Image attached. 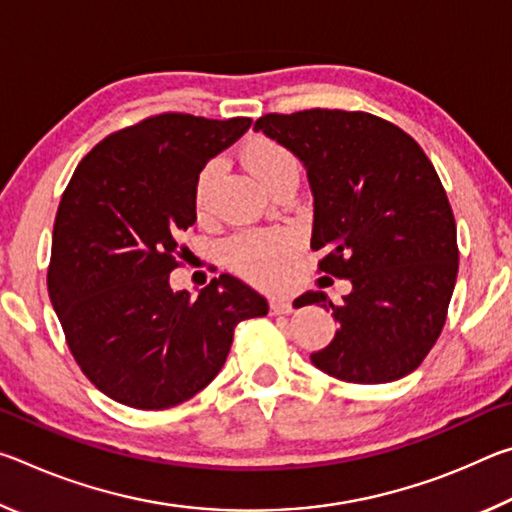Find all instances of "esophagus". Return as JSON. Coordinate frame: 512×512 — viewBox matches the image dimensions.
<instances>
[{"label":"esophagus","instance_id":"esophagus-1","mask_svg":"<svg viewBox=\"0 0 512 512\" xmlns=\"http://www.w3.org/2000/svg\"><path fill=\"white\" fill-rule=\"evenodd\" d=\"M268 305H271L273 314H291V311H293L291 300L289 298H282V296L271 298V302H268Z\"/></svg>","mask_w":512,"mask_h":512}]
</instances>
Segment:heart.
Wrapping results in <instances>:
<instances>
[{
    "label": "heart",
    "mask_w": 512,
    "mask_h": 512,
    "mask_svg": "<svg viewBox=\"0 0 512 512\" xmlns=\"http://www.w3.org/2000/svg\"><path fill=\"white\" fill-rule=\"evenodd\" d=\"M244 158L268 189H273L287 178H298L300 173L296 155L284 144L268 140V137H257L250 142L244 149ZM219 173L221 162L216 160L203 164V169L198 171L194 183V205L198 214L210 212ZM293 248H296V239L287 230H246L230 239L228 259L230 266L248 280L257 284H275L280 280L282 268L291 257Z\"/></svg>",
    "instance_id": "1"
}]
</instances>
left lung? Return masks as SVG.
Segmentation results:
<instances>
[{"mask_svg": "<svg viewBox=\"0 0 512 512\" xmlns=\"http://www.w3.org/2000/svg\"><path fill=\"white\" fill-rule=\"evenodd\" d=\"M255 128L305 164L318 271L352 282L341 305L323 291L296 300L332 309L339 323L311 363L348 384L409 375L443 332L458 275L454 212L427 153L361 110L271 112Z\"/></svg>", "mask_w": 512, "mask_h": 512, "instance_id": "8db88e82", "label": "left lung"}]
</instances>
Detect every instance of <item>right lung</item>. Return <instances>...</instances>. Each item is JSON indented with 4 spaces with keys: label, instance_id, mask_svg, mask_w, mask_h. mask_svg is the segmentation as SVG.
Masks as SVG:
<instances>
[{
    "label": "right lung",
    "instance_id": "1",
    "mask_svg": "<svg viewBox=\"0 0 512 512\" xmlns=\"http://www.w3.org/2000/svg\"><path fill=\"white\" fill-rule=\"evenodd\" d=\"M248 126V117H146L103 137L67 183L47 289L69 352L110 400L142 411L183 404L219 375L241 320L268 314L228 273L198 298L169 287L196 221L198 171Z\"/></svg>",
    "mask_w": 512,
    "mask_h": 512
}]
</instances>
